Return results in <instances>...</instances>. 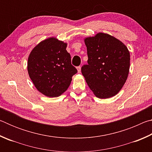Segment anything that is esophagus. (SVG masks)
<instances>
[{
    "mask_svg": "<svg viewBox=\"0 0 152 152\" xmlns=\"http://www.w3.org/2000/svg\"><path fill=\"white\" fill-rule=\"evenodd\" d=\"M76 69H77V71H78V73H80V72H81V67L80 66H78L76 68Z\"/></svg>",
    "mask_w": 152,
    "mask_h": 152,
    "instance_id": "34e87169",
    "label": "esophagus"
}]
</instances>
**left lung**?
<instances>
[{
  "instance_id": "1",
  "label": "left lung",
  "mask_w": 152,
  "mask_h": 152,
  "mask_svg": "<svg viewBox=\"0 0 152 152\" xmlns=\"http://www.w3.org/2000/svg\"><path fill=\"white\" fill-rule=\"evenodd\" d=\"M88 65L82 67V75L90 89L99 99L113 97L127 80L130 53L123 42L113 36L98 33L84 38Z\"/></svg>"
}]
</instances>
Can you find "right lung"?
I'll return each mask as SVG.
<instances>
[{
	"label": "right lung",
	"mask_w": 152,
	"mask_h": 152,
	"mask_svg": "<svg viewBox=\"0 0 152 152\" xmlns=\"http://www.w3.org/2000/svg\"><path fill=\"white\" fill-rule=\"evenodd\" d=\"M67 43L56 37L43 40L31 51L27 71L37 91L48 97H58L67 91L77 70L71 64Z\"/></svg>",
	"instance_id": "obj_1"
}]
</instances>
